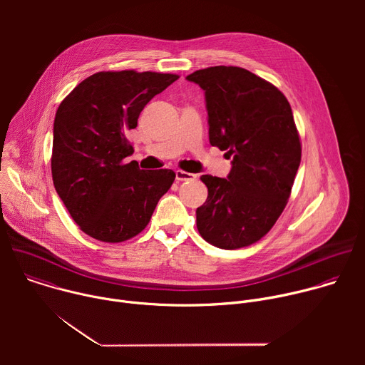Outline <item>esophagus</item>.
Instances as JSON below:
<instances>
[{
	"instance_id": "obj_1",
	"label": "esophagus",
	"mask_w": 365,
	"mask_h": 365,
	"mask_svg": "<svg viewBox=\"0 0 365 365\" xmlns=\"http://www.w3.org/2000/svg\"><path fill=\"white\" fill-rule=\"evenodd\" d=\"M196 175L189 173V172H183V170H176V180L183 182V180H195Z\"/></svg>"
}]
</instances>
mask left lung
Returning <instances> with one entry per match:
<instances>
[{
    "instance_id": "1",
    "label": "left lung",
    "mask_w": 365,
    "mask_h": 365,
    "mask_svg": "<svg viewBox=\"0 0 365 365\" xmlns=\"http://www.w3.org/2000/svg\"><path fill=\"white\" fill-rule=\"evenodd\" d=\"M205 91L210 143L232 158L227 179L203 175L206 202L196 227L210 244L235 250L262 240L282 215L297 173L302 145L286 96L238 66H212L186 76Z\"/></svg>"
}]
</instances>
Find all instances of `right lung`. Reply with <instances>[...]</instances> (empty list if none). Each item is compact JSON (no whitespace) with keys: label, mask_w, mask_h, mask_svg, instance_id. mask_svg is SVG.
Wrapping results in <instances>:
<instances>
[{"label":"right lung","mask_w":365,"mask_h":365,"mask_svg":"<svg viewBox=\"0 0 365 365\" xmlns=\"http://www.w3.org/2000/svg\"><path fill=\"white\" fill-rule=\"evenodd\" d=\"M178 75L98 72L62 102L53 124L51 178L73 221L89 237L123 242L140 234L175 182L170 169L141 170L124 163L127 140L143 108Z\"/></svg>","instance_id":"obj_1"}]
</instances>
